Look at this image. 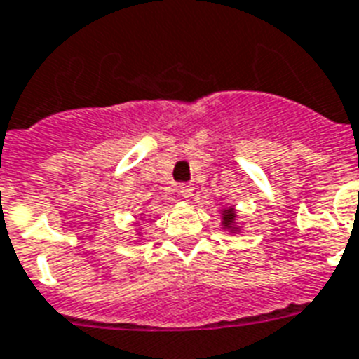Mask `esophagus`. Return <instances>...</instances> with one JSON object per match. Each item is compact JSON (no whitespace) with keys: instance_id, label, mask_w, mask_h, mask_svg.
Returning <instances> with one entry per match:
<instances>
[{"instance_id":"esophagus-1","label":"esophagus","mask_w":359,"mask_h":359,"mask_svg":"<svg viewBox=\"0 0 359 359\" xmlns=\"http://www.w3.org/2000/svg\"><path fill=\"white\" fill-rule=\"evenodd\" d=\"M179 194L182 195L184 199H188V197H191V194H194V186L182 182V184H179Z\"/></svg>"}]
</instances>
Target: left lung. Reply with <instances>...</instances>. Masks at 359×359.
I'll use <instances>...</instances> for the list:
<instances>
[{"label": "left lung", "instance_id": "8db88e82", "mask_svg": "<svg viewBox=\"0 0 359 359\" xmlns=\"http://www.w3.org/2000/svg\"><path fill=\"white\" fill-rule=\"evenodd\" d=\"M221 217H223V226L236 234V232H238V226H236V210L225 208L223 210V214H221Z\"/></svg>", "mask_w": 359, "mask_h": 359}]
</instances>
